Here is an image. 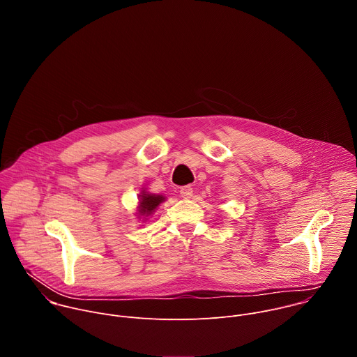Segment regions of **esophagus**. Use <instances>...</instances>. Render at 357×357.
I'll list each match as a JSON object with an SVG mask.
<instances>
[{
    "mask_svg": "<svg viewBox=\"0 0 357 357\" xmlns=\"http://www.w3.org/2000/svg\"><path fill=\"white\" fill-rule=\"evenodd\" d=\"M181 196L183 197V199H189V197H192V195H193V189L190 188V186H183V188H181Z\"/></svg>",
    "mask_w": 357,
    "mask_h": 357,
    "instance_id": "obj_1",
    "label": "esophagus"
}]
</instances>
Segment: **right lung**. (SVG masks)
I'll use <instances>...</instances> for the list:
<instances>
[{
	"label": "right lung",
	"instance_id": "1",
	"mask_svg": "<svg viewBox=\"0 0 357 357\" xmlns=\"http://www.w3.org/2000/svg\"><path fill=\"white\" fill-rule=\"evenodd\" d=\"M165 200H167V197L164 195L151 193L146 189L141 188V192L138 195V206H137V212H135L137 219L146 222V219L154 215V212L158 209V206Z\"/></svg>",
	"mask_w": 357,
	"mask_h": 357
}]
</instances>
